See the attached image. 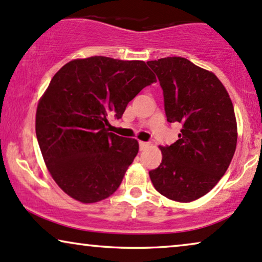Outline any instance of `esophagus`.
Wrapping results in <instances>:
<instances>
[{
	"instance_id": "obj_1",
	"label": "esophagus",
	"mask_w": 262,
	"mask_h": 262,
	"mask_svg": "<svg viewBox=\"0 0 262 262\" xmlns=\"http://www.w3.org/2000/svg\"><path fill=\"white\" fill-rule=\"evenodd\" d=\"M148 142H146V141H139V147H140V150L141 151H144L145 148H146L147 146H148Z\"/></svg>"
}]
</instances>
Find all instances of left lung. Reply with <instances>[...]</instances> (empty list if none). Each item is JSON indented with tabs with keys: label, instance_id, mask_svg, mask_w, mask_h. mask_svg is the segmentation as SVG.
<instances>
[{
	"label": "left lung",
	"instance_id": "obj_1",
	"mask_svg": "<svg viewBox=\"0 0 262 262\" xmlns=\"http://www.w3.org/2000/svg\"><path fill=\"white\" fill-rule=\"evenodd\" d=\"M147 64L163 89L167 121L183 124L178 140L161 146L162 163L148 174L161 194L187 203L207 194L232 161L237 145L232 101L213 72L187 59Z\"/></svg>",
	"mask_w": 262,
	"mask_h": 262
}]
</instances>
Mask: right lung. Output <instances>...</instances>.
Returning <instances> with one entry per match:
<instances>
[{
  "mask_svg": "<svg viewBox=\"0 0 262 262\" xmlns=\"http://www.w3.org/2000/svg\"><path fill=\"white\" fill-rule=\"evenodd\" d=\"M156 82L144 61L76 59L52 78L36 111V137L49 173L82 203L102 201L120 187L138 155L135 139L110 133L128 102Z\"/></svg>",
  "mask_w": 262,
  "mask_h": 262,
  "instance_id": "right-lung-1",
  "label": "right lung"
}]
</instances>
